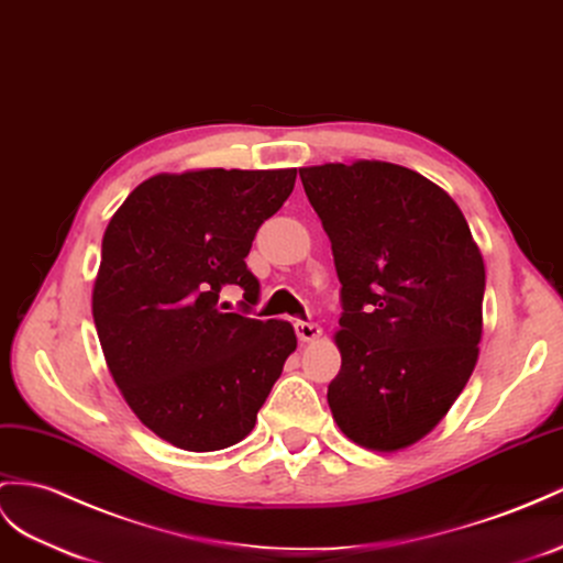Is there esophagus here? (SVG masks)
<instances>
[{"mask_svg": "<svg viewBox=\"0 0 563 563\" xmlns=\"http://www.w3.org/2000/svg\"><path fill=\"white\" fill-rule=\"evenodd\" d=\"M295 333L301 342H313V340H319L323 335V328L319 323H313V321H297Z\"/></svg>", "mask_w": 563, "mask_h": 563, "instance_id": "34e87169", "label": "esophagus"}]
</instances>
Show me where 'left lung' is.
Segmentation results:
<instances>
[{"instance_id":"left-lung-1","label":"left lung","mask_w":563,"mask_h":563,"mask_svg":"<svg viewBox=\"0 0 563 563\" xmlns=\"http://www.w3.org/2000/svg\"><path fill=\"white\" fill-rule=\"evenodd\" d=\"M342 283L340 430L397 452L435 428L478 362L485 266L454 199L387 162L299 168Z\"/></svg>"}]
</instances>
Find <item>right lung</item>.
Here are the masks:
<instances>
[{
    "label": "right lung",
    "instance_id": "add662e5",
    "mask_svg": "<svg viewBox=\"0 0 563 563\" xmlns=\"http://www.w3.org/2000/svg\"><path fill=\"white\" fill-rule=\"evenodd\" d=\"M297 168L158 173L113 213L92 290L99 342L128 407L187 452L244 440L285 358L287 321L219 305L223 287L258 301L244 264L256 230L290 197Z\"/></svg>",
    "mask_w": 563,
    "mask_h": 563
}]
</instances>
